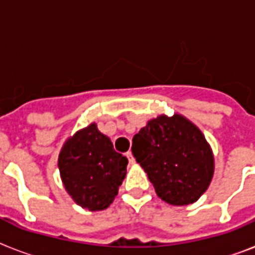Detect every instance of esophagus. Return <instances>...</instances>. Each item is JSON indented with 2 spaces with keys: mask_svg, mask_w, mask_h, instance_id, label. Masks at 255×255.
<instances>
[{
  "mask_svg": "<svg viewBox=\"0 0 255 255\" xmlns=\"http://www.w3.org/2000/svg\"><path fill=\"white\" fill-rule=\"evenodd\" d=\"M126 156H127L128 161H129V164H135V159H133V156H132V152L128 151L127 153H126Z\"/></svg>",
  "mask_w": 255,
  "mask_h": 255,
  "instance_id": "obj_1",
  "label": "esophagus"
}]
</instances>
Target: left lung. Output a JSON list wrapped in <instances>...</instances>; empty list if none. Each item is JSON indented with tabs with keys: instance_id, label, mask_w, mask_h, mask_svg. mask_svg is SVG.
Returning <instances> with one entry per match:
<instances>
[{
	"instance_id": "1",
	"label": "left lung",
	"mask_w": 255,
	"mask_h": 255,
	"mask_svg": "<svg viewBox=\"0 0 255 255\" xmlns=\"http://www.w3.org/2000/svg\"><path fill=\"white\" fill-rule=\"evenodd\" d=\"M132 155L157 196L170 205L197 201L208 189L214 159L202 132L181 115H160L132 139Z\"/></svg>"
}]
</instances>
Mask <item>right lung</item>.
Listing matches in <instances>:
<instances>
[{"label": "right lung", "instance_id": "1", "mask_svg": "<svg viewBox=\"0 0 255 255\" xmlns=\"http://www.w3.org/2000/svg\"><path fill=\"white\" fill-rule=\"evenodd\" d=\"M128 160L111 140L90 124L66 141L58 159L62 181L73 200L88 210H103L118 194Z\"/></svg>", "mask_w": 255, "mask_h": 255}]
</instances>
